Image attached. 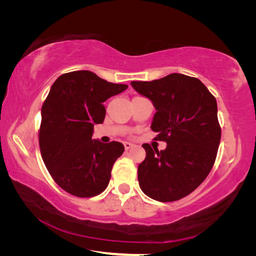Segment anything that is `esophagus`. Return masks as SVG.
<instances>
[{"instance_id":"34e87169","label":"esophagus","mask_w":256,"mask_h":256,"mask_svg":"<svg viewBox=\"0 0 256 256\" xmlns=\"http://www.w3.org/2000/svg\"><path fill=\"white\" fill-rule=\"evenodd\" d=\"M132 146H133V144H130V142H124V148H125V150L131 149Z\"/></svg>"}]
</instances>
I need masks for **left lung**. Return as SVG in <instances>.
<instances>
[{"instance_id": "obj_1", "label": "left lung", "mask_w": 256, "mask_h": 256, "mask_svg": "<svg viewBox=\"0 0 256 256\" xmlns=\"http://www.w3.org/2000/svg\"><path fill=\"white\" fill-rule=\"evenodd\" d=\"M138 94L156 108L151 130L164 150L142 144L146 159L138 167L140 188L160 202L188 196L209 175L219 148L222 130L216 98L196 79L180 73L159 80L132 81Z\"/></svg>"}]
</instances>
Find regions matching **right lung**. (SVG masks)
<instances>
[{"mask_svg":"<svg viewBox=\"0 0 256 256\" xmlns=\"http://www.w3.org/2000/svg\"><path fill=\"white\" fill-rule=\"evenodd\" d=\"M125 89L86 70L60 76L50 86L42 107L40 152L53 180L72 196H98L110 183L124 146L92 138L94 126L105 118L102 102Z\"/></svg>","mask_w":256,"mask_h":256,"instance_id":"right-lung-1","label":"right lung"}]
</instances>
